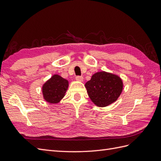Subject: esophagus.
I'll use <instances>...</instances> for the list:
<instances>
[{
  "instance_id": "1",
  "label": "esophagus",
  "mask_w": 161,
  "mask_h": 161,
  "mask_svg": "<svg viewBox=\"0 0 161 161\" xmlns=\"http://www.w3.org/2000/svg\"><path fill=\"white\" fill-rule=\"evenodd\" d=\"M76 80L78 81H82L83 80V77L81 76H76Z\"/></svg>"
}]
</instances>
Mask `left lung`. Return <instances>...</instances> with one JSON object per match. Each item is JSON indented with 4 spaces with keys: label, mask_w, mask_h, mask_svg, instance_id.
<instances>
[{
    "label": "left lung",
    "mask_w": 161,
    "mask_h": 161,
    "mask_svg": "<svg viewBox=\"0 0 161 161\" xmlns=\"http://www.w3.org/2000/svg\"><path fill=\"white\" fill-rule=\"evenodd\" d=\"M85 87L97 106L106 107L118 99L122 92L123 82L118 76L102 71L92 75Z\"/></svg>",
    "instance_id": "1"
}]
</instances>
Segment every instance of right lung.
<instances>
[{"mask_svg":"<svg viewBox=\"0 0 161 161\" xmlns=\"http://www.w3.org/2000/svg\"><path fill=\"white\" fill-rule=\"evenodd\" d=\"M69 81L58 75H53L42 86L44 99L50 103H58L64 97Z\"/></svg>","mask_w":161,"mask_h":161,"instance_id":"1","label":"right lung"}]
</instances>
